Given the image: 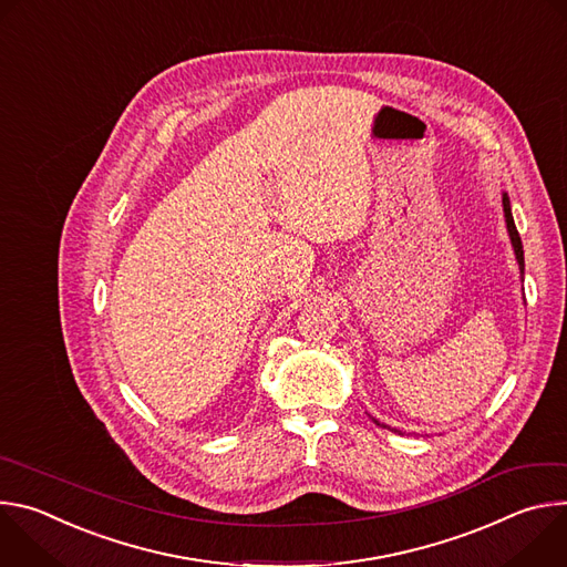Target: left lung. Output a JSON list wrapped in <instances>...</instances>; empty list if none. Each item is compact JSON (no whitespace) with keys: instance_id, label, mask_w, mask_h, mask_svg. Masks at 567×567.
I'll use <instances>...</instances> for the list:
<instances>
[{"instance_id":"8db88e82","label":"left lung","mask_w":567,"mask_h":567,"mask_svg":"<svg viewBox=\"0 0 567 567\" xmlns=\"http://www.w3.org/2000/svg\"><path fill=\"white\" fill-rule=\"evenodd\" d=\"M503 210H505V221H507V230H509V237H512V247H514V254H516V260H518L520 274H525V258H523V241H520L518 228H516V224H514V217H512V206H509V197H507V193H503ZM374 424H379V422L374 420Z\"/></svg>"}]
</instances>
